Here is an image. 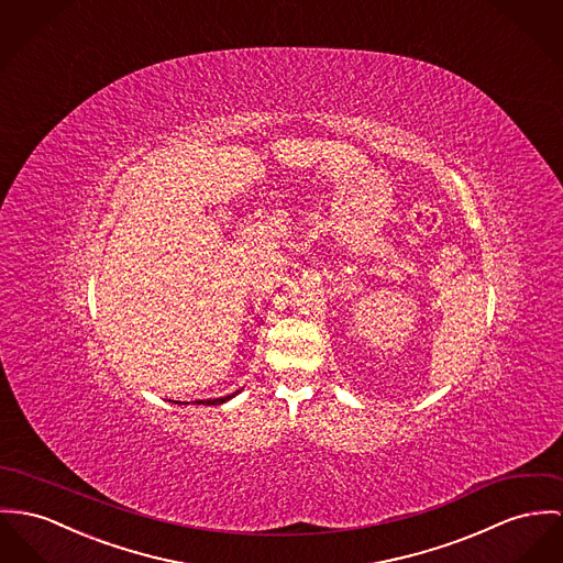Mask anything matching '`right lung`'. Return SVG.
Segmentation results:
<instances>
[{
  "instance_id": "obj_1",
  "label": "right lung",
  "mask_w": 563,
  "mask_h": 563,
  "mask_svg": "<svg viewBox=\"0 0 563 563\" xmlns=\"http://www.w3.org/2000/svg\"><path fill=\"white\" fill-rule=\"evenodd\" d=\"M235 394H238V391H235ZM235 394H231V396H222V398H214V400H212V398H210V400H195V402H197V405H220V402H224V400L233 398ZM175 402H177V400H175Z\"/></svg>"
}]
</instances>
